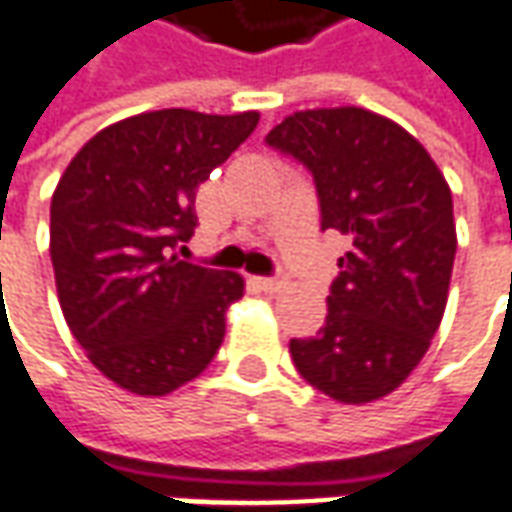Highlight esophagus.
I'll return each mask as SVG.
<instances>
[{"label": "esophagus", "instance_id": "obj_1", "mask_svg": "<svg viewBox=\"0 0 512 512\" xmlns=\"http://www.w3.org/2000/svg\"><path fill=\"white\" fill-rule=\"evenodd\" d=\"M286 283H289V277L283 272H277L274 277H260V289L269 291V294H274V291H283L286 289Z\"/></svg>", "mask_w": 512, "mask_h": 512}]
</instances>
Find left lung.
Returning <instances> with one entry per match:
<instances>
[{"label": "left lung", "instance_id": "obj_1", "mask_svg": "<svg viewBox=\"0 0 512 512\" xmlns=\"http://www.w3.org/2000/svg\"><path fill=\"white\" fill-rule=\"evenodd\" d=\"M266 144L311 172L320 229L351 240L326 326L289 343L294 368L337 402L385 397L425 357L445 314L456 257L448 181L414 135L362 107L294 113Z\"/></svg>", "mask_w": 512, "mask_h": 512}]
</instances>
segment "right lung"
<instances>
[{"mask_svg": "<svg viewBox=\"0 0 512 512\" xmlns=\"http://www.w3.org/2000/svg\"><path fill=\"white\" fill-rule=\"evenodd\" d=\"M257 113L155 110L93 135L50 201L64 320L115 385L164 397L218 354L243 277L175 255L195 235V192L255 133Z\"/></svg>", "mask_w": 512, "mask_h": 512, "instance_id": "1", "label": "right lung"}]
</instances>
